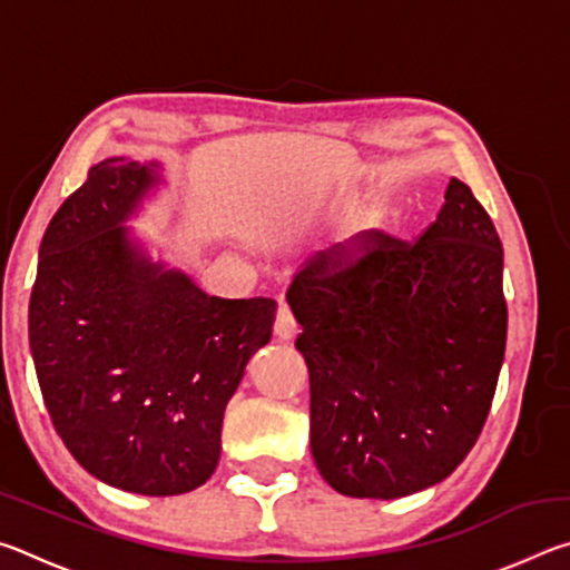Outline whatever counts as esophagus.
I'll return each instance as SVG.
<instances>
[{"label": "esophagus", "instance_id": "1", "mask_svg": "<svg viewBox=\"0 0 570 570\" xmlns=\"http://www.w3.org/2000/svg\"><path fill=\"white\" fill-rule=\"evenodd\" d=\"M274 334L278 336L282 342H292L294 336L298 334V324L294 320V314L288 312V306H278L276 312V322H274Z\"/></svg>", "mask_w": 570, "mask_h": 570}]
</instances>
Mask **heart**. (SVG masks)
I'll return each instance as SVG.
<instances>
[{"label": "heart", "instance_id": "1", "mask_svg": "<svg viewBox=\"0 0 570 570\" xmlns=\"http://www.w3.org/2000/svg\"><path fill=\"white\" fill-rule=\"evenodd\" d=\"M377 224H380V206L374 204V200H366V204L356 206L350 214V218H346L344 230H342V240L352 244L354 238H360L362 234H366V230L374 228Z\"/></svg>", "mask_w": 570, "mask_h": 570}]
</instances>
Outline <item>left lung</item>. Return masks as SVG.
Here are the masks:
<instances>
[{
  "label": "left lung",
  "instance_id": "1",
  "mask_svg": "<svg viewBox=\"0 0 570 570\" xmlns=\"http://www.w3.org/2000/svg\"><path fill=\"white\" fill-rule=\"evenodd\" d=\"M354 264L314 258L288 286L312 387V455L350 498L438 485L475 445L505 354L503 244L472 190L407 244L362 240Z\"/></svg>",
  "mask_w": 570,
  "mask_h": 570
}]
</instances>
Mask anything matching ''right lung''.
<instances>
[{
  "instance_id": "1",
  "label": "right lung",
  "mask_w": 570,
  "mask_h": 570,
  "mask_svg": "<svg viewBox=\"0 0 570 570\" xmlns=\"http://www.w3.org/2000/svg\"><path fill=\"white\" fill-rule=\"evenodd\" d=\"M160 163L108 158L45 230L30 346L45 407L80 465L138 495L214 475L220 424L274 298H218L153 262L128 220L163 186Z\"/></svg>"
}]
</instances>
